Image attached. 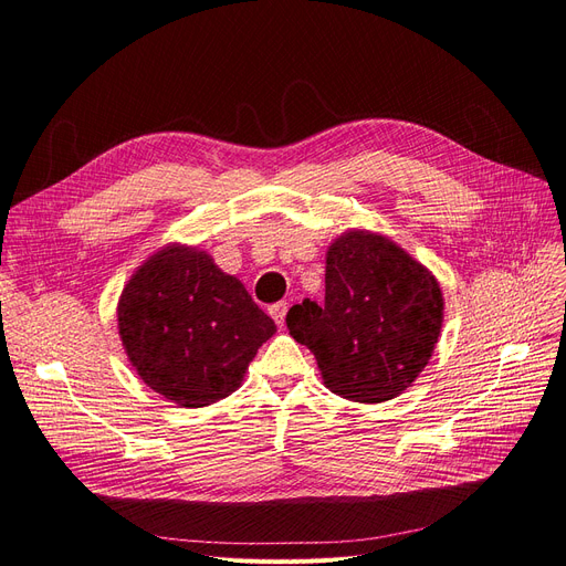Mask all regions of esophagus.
Here are the masks:
<instances>
[{
	"label": "esophagus",
	"instance_id": "34e87169",
	"mask_svg": "<svg viewBox=\"0 0 566 566\" xmlns=\"http://www.w3.org/2000/svg\"><path fill=\"white\" fill-rule=\"evenodd\" d=\"M286 310H289V303H286V301H280V303H275V305H270V317L277 322V326H284Z\"/></svg>",
	"mask_w": 566,
	"mask_h": 566
}]
</instances>
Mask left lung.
Wrapping results in <instances>:
<instances>
[{"instance_id":"8db88e82","label":"left lung","mask_w":566,"mask_h":566,"mask_svg":"<svg viewBox=\"0 0 566 566\" xmlns=\"http://www.w3.org/2000/svg\"><path fill=\"white\" fill-rule=\"evenodd\" d=\"M324 303L286 313L289 334L315 355L324 386L378 405L405 392L440 338L444 298L434 275L392 240L343 232L326 251Z\"/></svg>"}]
</instances>
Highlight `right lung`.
Returning a JSON list of instances; mask_svg holds the SVG:
<instances>
[{
    "mask_svg": "<svg viewBox=\"0 0 566 566\" xmlns=\"http://www.w3.org/2000/svg\"><path fill=\"white\" fill-rule=\"evenodd\" d=\"M117 322L145 386L180 407H207L234 392L277 332L240 280L207 251L180 244L164 247L134 272Z\"/></svg>",
    "mask_w": 566,
    "mask_h": 566,
    "instance_id": "add662e5",
    "label": "right lung"
}]
</instances>
